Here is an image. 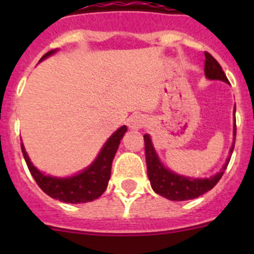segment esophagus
<instances>
[{
  "mask_svg": "<svg viewBox=\"0 0 254 254\" xmlns=\"http://www.w3.org/2000/svg\"><path fill=\"white\" fill-rule=\"evenodd\" d=\"M145 125V120L141 116H133L128 120V127L131 129H140Z\"/></svg>",
  "mask_w": 254,
  "mask_h": 254,
  "instance_id": "obj_1",
  "label": "esophagus"
}]
</instances>
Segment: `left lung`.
<instances>
[{
  "mask_svg": "<svg viewBox=\"0 0 254 254\" xmlns=\"http://www.w3.org/2000/svg\"><path fill=\"white\" fill-rule=\"evenodd\" d=\"M205 75L210 80H220V81L228 82L229 80L224 73L223 68L219 64L210 53L205 52ZM235 113V112H234ZM234 142L230 149V155L233 154L235 143V134H237V125L234 123ZM145 140V155H146V165H147V177L150 179L151 187L154 192H156L160 196L170 199V201H187V199L197 198L201 194L206 193L207 190H212L216 186L220 178L223 177L229 161H230V155L226 159L221 172L215 174L210 178H188V177L179 176L173 173L168 168H165L159 160L158 154L152 146L151 138L149 134H143Z\"/></svg>",
  "mask_w": 254,
  "mask_h": 254,
  "instance_id": "left-lung-1",
  "label": "left lung"
}]
</instances>
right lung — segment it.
Instances as JSON below:
<instances>
[{
    "mask_svg": "<svg viewBox=\"0 0 254 254\" xmlns=\"http://www.w3.org/2000/svg\"><path fill=\"white\" fill-rule=\"evenodd\" d=\"M56 51L57 49L49 51L48 53H46L43 57L40 58V61L46 60L47 57L53 55ZM126 131H127L126 126H122L121 128L117 129L111 137L108 138L102 151L99 152L98 158L93 161L91 165H89L86 169L80 172L76 176L67 177V178L46 176L44 173L39 172L31 164L22 143L21 151L26 161V165L30 170V174L44 193H47L52 198L60 199V201L66 203L90 202V201H94V199L102 196L104 190H107L108 182L111 179L112 161H113L114 155L118 150L120 142Z\"/></svg>",
    "mask_w": 254,
    "mask_h": 254,
    "instance_id": "add662e5",
    "label": "right lung"
}]
</instances>
